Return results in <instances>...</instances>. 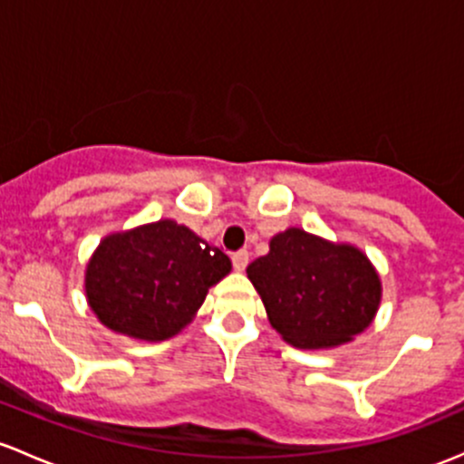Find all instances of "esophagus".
<instances>
[{
  "label": "esophagus",
  "instance_id": "34e87169",
  "mask_svg": "<svg viewBox=\"0 0 464 464\" xmlns=\"http://www.w3.org/2000/svg\"><path fill=\"white\" fill-rule=\"evenodd\" d=\"M231 260H233V269L242 273V271L246 269V265H248V251H237V253H233Z\"/></svg>",
  "mask_w": 464,
  "mask_h": 464
}]
</instances>
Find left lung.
<instances>
[{
	"instance_id": "left-lung-1",
	"label": "left lung",
	"mask_w": 464,
	"mask_h": 464,
	"mask_svg": "<svg viewBox=\"0 0 464 464\" xmlns=\"http://www.w3.org/2000/svg\"><path fill=\"white\" fill-rule=\"evenodd\" d=\"M273 329L297 349L349 343L372 324L380 277L360 248L286 228L246 266Z\"/></svg>"
}]
</instances>
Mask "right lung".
<instances>
[{
    "instance_id": "right-lung-1",
    "label": "right lung",
    "mask_w": 464,
    "mask_h": 464,
    "mask_svg": "<svg viewBox=\"0 0 464 464\" xmlns=\"http://www.w3.org/2000/svg\"><path fill=\"white\" fill-rule=\"evenodd\" d=\"M231 260L191 228L160 219L111 233L86 265V300L104 326L146 343L184 329Z\"/></svg>"
}]
</instances>
